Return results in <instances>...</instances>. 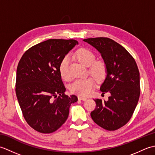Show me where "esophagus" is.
<instances>
[{
	"label": "esophagus",
	"instance_id": "34e87169",
	"mask_svg": "<svg viewBox=\"0 0 155 155\" xmlns=\"http://www.w3.org/2000/svg\"><path fill=\"white\" fill-rule=\"evenodd\" d=\"M78 100H81V101H85L87 100V98L81 97V96H78Z\"/></svg>",
	"mask_w": 155,
	"mask_h": 155
}]
</instances>
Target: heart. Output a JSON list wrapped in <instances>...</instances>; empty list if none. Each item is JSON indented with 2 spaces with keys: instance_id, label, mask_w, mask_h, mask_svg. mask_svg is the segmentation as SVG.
<instances>
[{
  "instance_id": "obj_1",
  "label": "heart",
  "mask_w": 155,
  "mask_h": 155,
  "mask_svg": "<svg viewBox=\"0 0 155 155\" xmlns=\"http://www.w3.org/2000/svg\"><path fill=\"white\" fill-rule=\"evenodd\" d=\"M77 58L82 64L86 67L90 66V73L97 81H102L104 79L107 72L106 65L102 62H94L96 57L93 52L88 49L81 48L77 52ZM68 64V58L66 57L62 59L59 67L61 74L64 79L68 78L67 74ZM94 84V81L91 77L77 79L71 84L70 90L72 93L81 96H88L93 91Z\"/></svg>"
}]
</instances>
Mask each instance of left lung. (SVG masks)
Returning <instances> with one entry per match:
<instances>
[{
	"label": "left lung",
	"mask_w": 155,
	"mask_h": 155,
	"mask_svg": "<svg viewBox=\"0 0 155 155\" xmlns=\"http://www.w3.org/2000/svg\"><path fill=\"white\" fill-rule=\"evenodd\" d=\"M83 41L100 52L107 67V77L100 90L110 93L107 101L94 99L96 108L91 118L98 126L115 130L132 117L140 97V74L134 58L123 46L106 37L89 38Z\"/></svg>",
	"instance_id": "1"
}]
</instances>
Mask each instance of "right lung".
<instances>
[{
  "instance_id": "obj_1",
  "label": "right lung",
  "mask_w": 155,
  "mask_h": 155,
  "mask_svg": "<svg viewBox=\"0 0 155 155\" xmlns=\"http://www.w3.org/2000/svg\"><path fill=\"white\" fill-rule=\"evenodd\" d=\"M78 42L73 39H49L32 47L16 69V94L25 119L41 133L58 130L69 114L75 95L64 94L60 64Z\"/></svg>"
}]
</instances>
